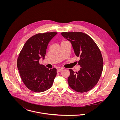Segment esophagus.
I'll list each match as a JSON object with an SVG mask.
<instances>
[{
  "mask_svg": "<svg viewBox=\"0 0 120 120\" xmlns=\"http://www.w3.org/2000/svg\"><path fill=\"white\" fill-rule=\"evenodd\" d=\"M62 70V69H57V72H59L61 71Z\"/></svg>",
  "mask_w": 120,
  "mask_h": 120,
  "instance_id": "1",
  "label": "esophagus"
}]
</instances>
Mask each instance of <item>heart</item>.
Here are the masks:
<instances>
[{
  "instance_id": "heart-1",
  "label": "heart",
  "mask_w": 120,
  "mask_h": 120,
  "mask_svg": "<svg viewBox=\"0 0 120 120\" xmlns=\"http://www.w3.org/2000/svg\"><path fill=\"white\" fill-rule=\"evenodd\" d=\"M64 41H62V42H64Z\"/></svg>"
}]
</instances>
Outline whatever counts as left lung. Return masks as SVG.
<instances>
[{"mask_svg":"<svg viewBox=\"0 0 120 120\" xmlns=\"http://www.w3.org/2000/svg\"><path fill=\"white\" fill-rule=\"evenodd\" d=\"M61 34L71 42L75 54L79 57L78 63L81 67L75 73L69 69V86L78 92L88 91L97 85L102 73L103 61L100 50L86 33L63 32Z\"/></svg>","mask_w":120,"mask_h":120,"instance_id":"8db88e82","label":"left lung"}]
</instances>
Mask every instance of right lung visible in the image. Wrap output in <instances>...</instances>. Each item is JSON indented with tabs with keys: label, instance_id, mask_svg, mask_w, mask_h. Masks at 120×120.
I'll list each match as a JSON object with an SVG mask.
<instances>
[{
	"label": "right lung",
	"instance_id": "1",
	"mask_svg": "<svg viewBox=\"0 0 120 120\" xmlns=\"http://www.w3.org/2000/svg\"><path fill=\"white\" fill-rule=\"evenodd\" d=\"M57 32L38 33L30 38L20 52L17 67L21 78L25 86L35 92L45 91L52 85L56 69H49L39 63L44 59L49 42Z\"/></svg>",
	"mask_w": 120,
	"mask_h": 120
}]
</instances>
